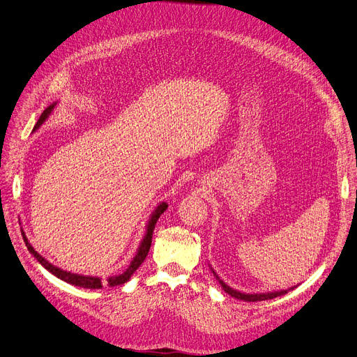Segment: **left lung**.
I'll list each match as a JSON object with an SVG mask.
<instances>
[{
  "label": "left lung",
  "instance_id": "left-lung-1",
  "mask_svg": "<svg viewBox=\"0 0 357 357\" xmlns=\"http://www.w3.org/2000/svg\"><path fill=\"white\" fill-rule=\"evenodd\" d=\"M214 276L217 278V280L220 282V285L222 287V289L226 291L229 295L237 298V299H243V301H248V303H256V301H266V299H273L276 296H280V295H285L288 294L289 291H292L295 287L289 288V289H284V291H273V292H264V294H245V292H240V291H236L233 288H230L227 284H224L222 280L220 279V276L214 272V269H211Z\"/></svg>",
  "mask_w": 357,
  "mask_h": 357
}]
</instances>
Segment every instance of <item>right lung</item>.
Here are the masks:
<instances>
[{
	"mask_svg": "<svg viewBox=\"0 0 357 357\" xmlns=\"http://www.w3.org/2000/svg\"><path fill=\"white\" fill-rule=\"evenodd\" d=\"M56 104H58V102L50 104V105L42 112V116H40L39 121L36 123L33 131H36L37 128H39V127L49 119V116L53 112V108L56 107ZM166 208H167V204H166V202H160V204L158 205L156 210L153 211V214L150 215V220H149L147 226H146V234H144V237H143V240H142V243H140V246H139V250H137L136 256L133 257V260H131L130 266H128L121 275L109 276V278L107 279L108 287H117V285L126 284L127 280L131 278V275H133V273L139 269V266L143 264V260L146 259V256H147V253H149V250H150V245H152V236H153V230H155L156 222H158L159 217L166 211ZM22 236H23V240H24V243H26V246H27L29 252L37 259V261H39V264H40L45 269H47V271H49L52 275H54L56 278H59V279L65 280V282H68V284H70V285H75V287H79V288H86V289H100V288H102V280H101V278H98V276H86V275L72 273V272L63 271V269H61V268H58V266L52 265L49 260H46L43 256H40L39 253H37V252L33 249V246L30 245V241H29V238L26 237V233H24L23 230H22Z\"/></svg>",
	"mask_w": 357,
	"mask_h": 357,
	"instance_id": "1",
	"label": "right lung"
}]
</instances>
